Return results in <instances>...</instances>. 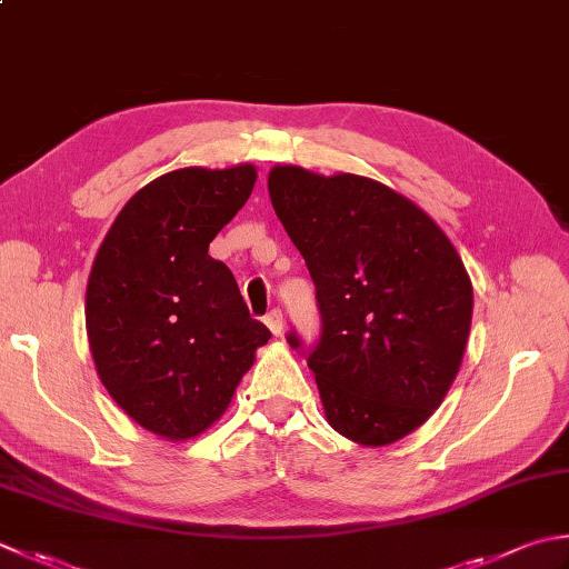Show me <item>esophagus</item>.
I'll use <instances>...</instances> for the list:
<instances>
[{"label":"esophagus","mask_w":569,"mask_h":569,"mask_svg":"<svg viewBox=\"0 0 569 569\" xmlns=\"http://www.w3.org/2000/svg\"><path fill=\"white\" fill-rule=\"evenodd\" d=\"M263 320H266V326H269V330L273 332V336H281V332H283V326H286L281 310H278V308H276V310H271V313L266 316Z\"/></svg>","instance_id":"1"}]
</instances>
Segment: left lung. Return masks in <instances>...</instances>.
Returning <instances> with one entry per match:
<instances>
[{
	"instance_id": "1",
	"label": "left lung",
	"mask_w": 569,
	"mask_h": 569,
	"mask_svg": "<svg viewBox=\"0 0 569 569\" xmlns=\"http://www.w3.org/2000/svg\"><path fill=\"white\" fill-rule=\"evenodd\" d=\"M269 194L316 283L306 358L328 425L362 447L399 441L459 375L473 313L461 256L427 211L360 174L278 164ZM288 345L303 350L296 330Z\"/></svg>"
}]
</instances>
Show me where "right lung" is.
<instances>
[{
    "mask_svg": "<svg viewBox=\"0 0 569 569\" xmlns=\"http://www.w3.org/2000/svg\"><path fill=\"white\" fill-rule=\"evenodd\" d=\"M253 164L167 172L120 209L86 288V330L100 382L158 437H199L271 332L249 316L209 243L247 204Z\"/></svg>",
    "mask_w": 569,
    "mask_h": 569,
    "instance_id": "add662e5",
    "label": "right lung"
}]
</instances>
